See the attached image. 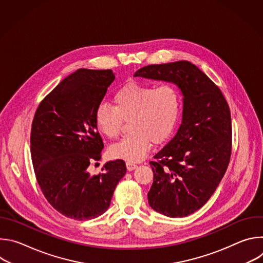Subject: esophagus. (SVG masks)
<instances>
[{
  "instance_id": "34e87169",
  "label": "esophagus",
  "mask_w": 263,
  "mask_h": 263,
  "mask_svg": "<svg viewBox=\"0 0 263 263\" xmlns=\"http://www.w3.org/2000/svg\"><path fill=\"white\" fill-rule=\"evenodd\" d=\"M126 165H127L128 171H134V170L137 167V164H135V163H131V162H127V163H126Z\"/></svg>"
}]
</instances>
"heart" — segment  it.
Returning a JSON list of instances; mask_svg holds the SVG:
<instances>
[{"label": "heart", "mask_w": 263, "mask_h": 263, "mask_svg": "<svg viewBox=\"0 0 263 263\" xmlns=\"http://www.w3.org/2000/svg\"><path fill=\"white\" fill-rule=\"evenodd\" d=\"M115 107L100 104L95 111L98 130L109 139H117L123 123L129 122L131 135L110 148L114 158L141 161L151 143L166 141L175 130L181 110L179 89L170 83L153 86L138 82L122 85L112 98Z\"/></svg>", "instance_id": "obj_1"}]
</instances>
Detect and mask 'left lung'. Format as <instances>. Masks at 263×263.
Segmentation results:
<instances>
[{
  "mask_svg": "<svg viewBox=\"0 0 263 263\" xmlns=\"http://www.w3.org/2000/svg\"><path fill=\"white\" fill-rule=\"evenodd\" d=\"M134 77L174 83L183 95L182 123L149 161L154 179L147 200L165 216H187L207 203L227 171L232 149L229 105L190 61L143 66Z\"/></svg>",
  "mask_w": 263,
  "mask_h": 263,
  "instance_id": "left-lung-1",
  "label": "left lung"
}]
</instances>
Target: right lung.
<instances>
[{
  "label": "right lung",
  "mask_w": 263,
  "mask_h": 263,
  "mask_svg": "<svg viewBox=\"0 0 263 263\" xmlns=\"http://www.w3.org/2000/svg\"><path fill=\"white\" fill-rule=\"evenodd\" d=\"M115 79L111 69L80 68L35 112L30 142L36 180L48 202L66 217L85 220L103 214L126 174L121 159L106 162L98 175L87 170L104 147L95 111Z\"/></svg>",
  "instance_id": "right-lung-1"
}]
</instances>
